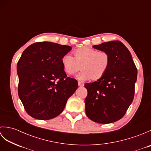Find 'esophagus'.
<instances>
[{
    "label": "esophagus",
    "instance_id": "1",
    "mask_svg": "<svg viewBox=\"0 0 151 151\" xmlns=\"http://www.w3.org/2000/svg\"><path fill=\"white\" fill-rule=\"evenodd\" d=\"M78 86H81V87H82V86H84V84H83V83H82L81 82L78 81Z\"/></svg>",
    "mask_w": 151,
    "mask_h": 151
}]
</instances>
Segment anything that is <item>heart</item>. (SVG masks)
<instances>
[{"label":"heart","mask_w":151,"mask_h":151,"mask_svg":"<svg viewBox=\"0 0 151 151\" xmlns=\"http://www.w3.org/2000/svg\"><path fill=\"white\" fill-rule=\"evenodd\" d=\"M74 57L66 54L62 58L63 68L68 75H72L81 69L77 78L81 81L91 78L93 81L103 76L110 65V56L106 51L97 50L84 47L73 51Z\"/></svg>","instance_id":"b5f03b06"}]
</instances>
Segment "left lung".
<instances>
[{
  "instance_id": "left-lung-1",
  "label": "left lung",
  "mask_w": 151,
  "mask_h": 151,
  "mask_svg": "<svg viewBox=\"0 0 151 151\" xmlns=\"http://www.w3.org/2000/svg\"><path fill=\"white\" fill-rule=\"evenodd\" d=\"M110 56V65L98 81L86 83V114L89 119L101 124L121 119L132 103L135 93L137 70L130 51L119 41L94 45Z\"/></svg>"
}]
</instances>
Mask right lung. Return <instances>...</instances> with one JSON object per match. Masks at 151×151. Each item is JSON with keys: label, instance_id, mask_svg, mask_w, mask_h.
<instances>
[{"label": "right lung", "instance_id": "1", "mask_svg": "<svg viewBox=\"0 0 151 151\" xmlns=\"http://www.w3.org/2000/svg\"><path fill=\"white\" fill-rule=\"evenodd\" d=\"M70 50V46L41 41L22 52L17 65L18 95L31 117L41 120L57 117L78 88L77 81L67 77L62 63Z\"/></svg>", "mask_w": 151, "mask_h": 151}]
</instances>
